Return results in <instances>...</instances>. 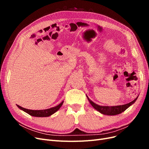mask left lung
Here are the masks:
<instances>
[{"instance_id":"obj_1","label":"left lung","mask_w":149,"mask_h":149,"mask_svg":"<svg viewBox=\"0 0 149 149\" xmlns=\"http://www.w3.org/2000/svg\"><path fill=\"white\" fill-rule=\"evenodd\" d=\"M88 100H89L90 104L92 105V106L96 109L97 111L101 112V114H105V115H109V116H114L117 114H119L121 112H124L125 110H126L127 108L131 106L132 104H134L136 101L137 100V97H136L135 100L132 101H131L129 103L126 104L121 105V106H99L93 102L92 101H91L89 99V97L87 96Z\"/></svg>"}]
</instances>
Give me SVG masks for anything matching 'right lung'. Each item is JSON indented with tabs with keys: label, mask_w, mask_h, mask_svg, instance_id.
<instances>
[{
	"label": "right lung",
	"mask_w": 149,
	"mask_h": 149,
	"mask_svg": "<svg viewBox=\"0 0 149 149\" xmlns=\"http://www.w3.org/2000/svg\"><path fill=\"white\" fill-rule=\"evenodd\" d=\"M63 103V101H62L59 105L52 108H49V109H45V110H30V109H25V108L22 107L19 105H17V106L19 109L26 112V113L29 114L30 116H35V117H48L55 113V112H56L58 109H59L61 107V106H62Z\"/></svg>",
	"instance_id": "1"
}]
</instances>
